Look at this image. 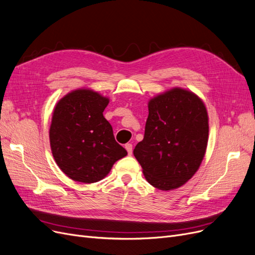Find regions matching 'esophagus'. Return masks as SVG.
I'll return each mask as SVG.
<instances>
[{
    "mask_svg": "<svg viewBox=\"0 0 255 255\" xmlns=\"http://www.w3.org/2000/svg\"><path fill=\"white\" fill-rule=\"evenodd\" d=\"M125 148L127 149L128 155H130V154H132V152H133V145H132V143H127L125 145Z\"/></svg>",
    "mask_w": 255,
    "mask_h": 255,
    "instance_id": "obj_1",
    "label": "esophagus"
}]
</instances>
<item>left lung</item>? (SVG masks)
<instances>
[{
    "mask_svg": "<svg viewBox=\"0 0 255 255\" xmlns=\"http://www.w3.org/2000/svg\"><path fill=\"white\" fill-rule=\"evenodd\" d=\"M143 139L134 149L145 180L160 190L176 189L201 165L208 141V115L195 92L173 87L153 97Z\"/></svg>",
    "mask_w": 255,
    "mask_h": 255,
    "instance_id": "obj_1",
    "label": "left lung"
}]
</instances>
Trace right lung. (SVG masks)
I'll return each instance as SVG.
<instances>
[{"instance_id": "right-lung-1", "label": "right lung", "mask_w": 255, "mask_h": 255, "mask_svg": "<svg viewBox=\"0 0 255 255\" xmlns=\"http://www.w3.org/2000/svg\"><path fill=\"white\" fill-rule=\"evenodd\" d=\"M110 99L89 88H79L61 98L54 107L50 145L57 166L75 182L101 181L113 165L128 155L115 140L103 112Z\"/></svg>"}]
</instances>
